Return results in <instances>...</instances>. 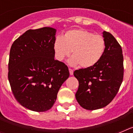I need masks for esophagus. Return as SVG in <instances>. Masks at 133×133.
I'll use <instances>...</instances> for the list:
<instances>
[{
	"mask_svg": "<svg viewBox=\"0 0 133 133\" xmlns=\"http://www.w3.org/2000/svg\"><path fill=\"white\" fill-rule=\"evenodd\" d=\"M69 72H70V75H73V70L71 69H69Z\"/></svg>",
	"mask_w": 133,
	"mask_h": 133,
	"instance_id": "34e87169",
	"label": "esophagus"
}]
</instances>
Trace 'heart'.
<instances>
[{"mask_svg":"<svg viewBox=\"0 0 133 133\" xmlns=\"http://www.w3.org/2000/svg\"><path fill=\"white\" fill-rule=\"evenodd\" d=\"M106 42L102 35H94L84 29H74L66 32L63 37H56L53 44L55 57L63 61L71 52L69 59L71 66L81 65L89 69L95 66L103 58Z\"/></svg>","mask_w":133,"mask_h":133,"instance_id":"heart-1","label":"heart"}]
</instances>
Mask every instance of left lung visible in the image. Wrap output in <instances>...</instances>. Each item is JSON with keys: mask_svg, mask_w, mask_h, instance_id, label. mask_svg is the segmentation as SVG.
<instances>
[{"mask_svg": "<svg viewBox=\"0 0 133 133\" xmlns=\"http://www.w3.org/2000/svg\"><path fill=\"white\" fill-rule=\"evenodd\" d=\"M103 35L106 49L102 59L92 67L74 72L78 81L76 99L87 110H97L108 105L117 95L123 80L121 46L110 32L104 31Z\"/></svg>", "mask_w": 133, "mask_h": 133, "instance_id": "obj_1", "label": "left lung"}]
</instances>
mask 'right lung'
Returning a JSON list of instances; mask_svg holds the SVG:
<instances>
[{
  "label": "right lung",
  "mask_w": 133,
  "mask_h": 133,
  "mask_svg": "<svg viewBox=\"0 0 133 133\" xmlns=\"http://www.w3.org/2000/svg\"><path fill=\"white\" fill-rule=\"evenodd\" d=\"M56 29L43 27L28 30L12 44L9 78L16 101L36 112L49 110L69 77L67 66L55 60Z\"/></svg>",
  "instance_id": "1"
}]
</instances>
